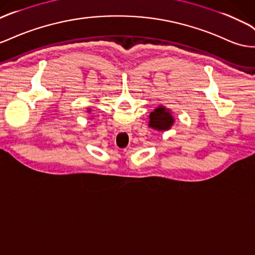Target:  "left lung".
I'll return each mask as SVG.
<instances>
[{
	"label": "left lung",
	"mask_w": 255,
	"mask_h": 255,
	"mask_svg": "<svg viewBox=\"0 0 255 255\" xmlns=\"http://www.w3.org/2000/svg\"><path fill=\"white\" fill-rule=\"evenodd\" d=\"M175 125V118L170 109L163 105L157 106L152 113L149 115V128L157 132H166Z\"/></svg>",
	"instance_id": "left-lung-1"
}]
</instances>
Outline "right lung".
Here are the masks:
<instances>
[{
    "instance_id": "right-lung-1",
    "label": "right lung",
    "mask_w": 255,
    "mask_h": 255,
    "mask_svg": "<svg viewBox=\"0 0 255 255\" xmlns=\"http://www.w3.org/2000/svg\"><path fill=\"white\" fill-rule=\"evenodd\" d=\"M91 112H92V111H91V107H89V108H88V111H87V113H88V114H90Z\"/></svg>"
}]
</instances>
